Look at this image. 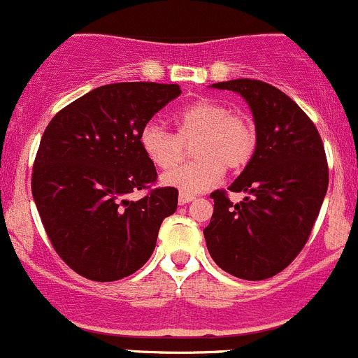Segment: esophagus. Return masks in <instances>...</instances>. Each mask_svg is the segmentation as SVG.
I'll list each match as a JSON object with an SVG mask.
<instances>
[{
    "mask_svg": "<svg viewBox=\"0 0 358 358\" xmlns=\"http://www.w3.org/2000/svg\"><path fill=\"white\" fill-rule=\"evenodd\" d=\"M194 200V194H187V193H179V205H186L189 201Z\"/></svg>",
    "mask_w": 358,
    "mask_h": 358,
    "instance_id": "1",
    "label": "esophagus"
}]
</instances>
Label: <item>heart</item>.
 I'll list each match as a JSON object with an SVG mask.
<instances>
[{"instance_id": "heart-1", "label": "heart", "mask_w": 358, "mask_h": 358, "mask_svg": "<svg viewBox=\"0 0 358 358\" xmlns=\"http://www.w3.org/2000/svg\"><path fill=\"white\" fill-rule=\"evenodd\" d=\"M176 134L158 123H148L139 134V144L148 160L162 171L176 167L191 144L196 160L167 172L165 186L180 193L196 194L221 179L222 171H243L257 150V130L252 120L214 99H200L180 108L174 115Z\"/></svg>"}]
</instances>
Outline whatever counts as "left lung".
<instances>
[{
  "mask_svg": "<svg viewBox=\"0 0 358 358\" xmlns=\"http://www.w3.org/2000/svg\"><path fill=\"white\" fill-rule=\"evenodd\" d=\"M212 87L238 92L250 106L257 150L228 187L247 193L233 203L215 189L214 214L203 229L219 268L243 280L280 273L303 250L329 186L324 143L317 127L289 95L261 80L221 81Z\"/></svg>",
  "mask_w": 358,
  "mask_h": 358,
  "instance_id": "8db88e82",
  "label": "left lung"
}]
</instances>
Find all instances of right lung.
<instances>
[{"label": "right lung", "mask_w": 358, "mask_h": 358, "mask_svg": "<svg viewBox=\"0 0 358 358\" xmlns=\"http://www.w3.org/2000/svg\"><path fill=\"white\" fill-rule=\"evenodd\" d=\"M179 95V85H104L60 109L45 129L31 189L55 252L81 277L120 280L153 254L179 193L153 187L157 169L139 134ZM141 189L148 191L141 201L128 200Z\"/></svg>", "instance_id": "1"}]
</instances>
